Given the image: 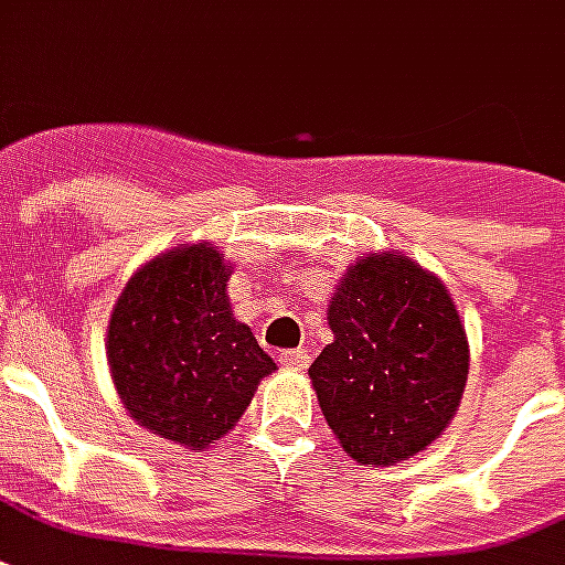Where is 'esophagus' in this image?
<instances>
[{
	"mask_svg": "<svg viewBox=\"0 0 565 565\" xmlns=\"http://www.w3.org/2000/svg\"><path fill=\"white\" fill-rule=\"evenodd\" d=\"M311 356H308V350H284L281 353V365L284 367H294V371H302L308 367Z\"/></svg>",
	"mask_w": 565,
	"mask_h": 565,
	"instance_id": "1",
	"label": "esophagus"
}]
</instances>
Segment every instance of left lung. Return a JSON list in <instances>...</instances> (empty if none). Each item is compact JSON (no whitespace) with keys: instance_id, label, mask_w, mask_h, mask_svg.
<instances>
[{"instance_id":"left-lung-1","label":"left lung","mask_w":565,"mask_h":565,"mask_svg":"<svg viewBox=\"0 0 565 565\" xmlns=\"http://www.w3.org/2000/svg\"><path fill=\"white\" fill-rule=\"evenodd\" d=\"M332 344L308 367L329 428L359 463L407 461L461 407L470 344L446 284L401 250L359 257L326 311Z\"/></svg>"}]
</instances>
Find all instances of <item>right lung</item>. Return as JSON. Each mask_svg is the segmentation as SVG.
<instances>
[{"mask_svg": "<svg viewBox=\"0 0 565 565\" xmlns=\"http://www.w3.org/2000/svg\"><path fill=\"white\" fill-rule=\"evenodd\" d=\"M230 275L212 242L167 248L128 278L107 323V365L125 411L154 437L200 452L278 371L233 317Z\"/></svg>", "mask_w": 565, "mask_h": 565, "instance_id": "obj_1", "label": "right lung"}]
</instances>
